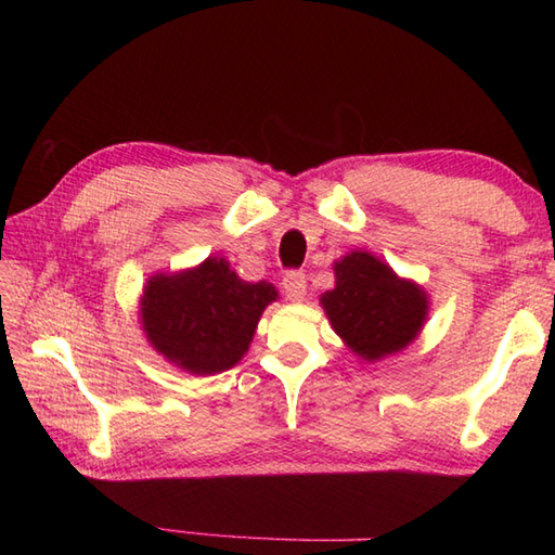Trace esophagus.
I'll return each mask as SVG.
<instances>
[{
  "label": "esophagus",
  "mask_w": 555,
  "mask_h": 555,
  "mask_svg": "<svg viewBox=\"0 0 555 555\" xmlns=\"http://www.w3.org/2000/svg\"><path fill=\"white\" fill-rule=\"evenodd\" d=\"M281 286H284L291 302H300L305 298V293H308V276H305L302 271H288L284 281H281Z\"/></svg>",
  "instance_id": "34e87169"
}]
</instances>
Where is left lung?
Masks as SVG:
<instances>
[{"instance_id": "obj_1", "label": "left lung", "mask_w": 555, "mask_h": 555, "mask_svg": "<svg viewBox=\"0 0 555 555\" xmlns=\"http://www.w3.org/2000/svg\"><path fill=\"white\" fill-rule=\"evenodd\" d=\"M336 286L320 305L334 332L364 362L405 350L429 317V296L412 279L398 276L384 259L352 250L334 262Z\"/></svg>"}]
</instances>
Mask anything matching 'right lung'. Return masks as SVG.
Instances as JSON below:
<instances>
[{
    "instance_id": "right-lung-1",
    "label": "right lung",
    "mask_w": 555,
    "mask_h": 555,
    "mask_svg": "<svg viewBox=\"0 0 555 555\" xmlns=\"http://www.w3.org/2000/svg\"><path fill=\"white\" fill-rule=\"evenodd\" d=\"M276 298L274 284L243 281L227 257L209 255L191 269L152 274L138 322L157 356L193 376H209L243 360L259 317Z\"/></svg>"
}]
</instances>
